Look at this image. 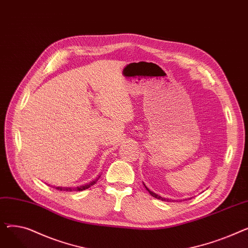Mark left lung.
Here are the masks:
<instances>
[{
	"label": "left lung",
	"mask_w": 248,
	"mask_h": 248,
	"mask_svg": "<svg viewBox=\"0 0 248 248\" xmlns=\"http://www.w3.org/2000/svg\"><path fill=\"white\" fill-rule=\"evenodd\" d=\"M144 186H145V188L148 190V192L152 195V196L153 197H155V198H157V199H159V200H162V201H168V199H166V198H163V197H161V196H159V195L158 194H155V193H154V192H152V191H150L148 188H147V186L144 184Z\"/></svg>",
	"instance_id": "8db88e82"
}]
</instances>
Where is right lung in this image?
<instances>
[{"instance_id": "right-lung-1", "label": "right lung", "mask_w": 248, "mask_h": 248, "mask_svg": "<svg viewBox=\"0 0 248 248\" xmlns=\"http://www.w3.org/2000/svg\"><path fill=\"white\" fill-rule=\"evenodd\" d=\"M99 177L100 176H98V178H96L95 180H93V182H90V183H88V184H86V185H83V186H80V187H76V188H67V187H56L55 189H57V190H59V191H69V192H71V191H83V190H85V189H88L89 187H91L93 185H94L96 182H97V180L99 179Z\"/></svg>"}]
</instances>
